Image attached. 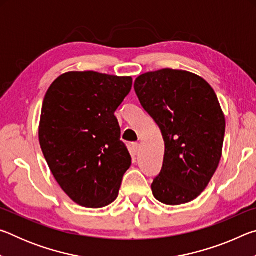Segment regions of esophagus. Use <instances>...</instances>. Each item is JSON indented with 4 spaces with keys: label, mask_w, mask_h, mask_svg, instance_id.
I'll return each instance as SVG.
<instances>
[{
    "label": "esophagus",
    "mask_w": 256,
    "mask_h": 256,
    "mask_svg": "<svg viewBox=\"0 0 256 256\" xmlns=\"http://www.w3.org/2000/svg\"><path fill=\"white\" fill-rule=\"evenodd\" d=\"M132 149H133V151H134V154H138V144H132Z\"/></svg>",
    "instance_id": "1"
}]
</instances>
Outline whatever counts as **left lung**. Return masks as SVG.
<instances>
[{
	"mask_svg": "<svg viewBox=\"0 0 256 256\" xmlns=\"http://www.w3.org/2000/svg\"><path fill=\"white\" fill-rule=\"evenodd\" d=\"M134 90L164 141L162 172L151 185L154 196L167 206L196 200L222 156L226 120L214 90L203 78L172 68L144 73Z\"/></svg>",
	"mask_w": 256,
	"mask_h": 256,
	"instance_id": "obj_1",
	"label": "left lung"
}]
</instances>
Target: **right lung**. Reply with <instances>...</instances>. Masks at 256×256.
Here are the masks:
<instances>
[{"mask_svg": "<svg viewBox=\"0 0 256 256\" xmlns=\"http://www.w3.org/2000/svg\"><path fill=\"white\" fill-rule=\"evenodd\" d=\"M131 88V76L71 71L47 90L40 148L54 178L76 204L97 209L118 196L131 156L114 112Z\"/></svg>", "mask_w": 256, "mask_h": 256, "instance_id": "add662e5", "label": "right lung"}]
</instances>
